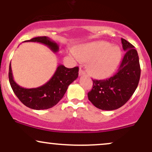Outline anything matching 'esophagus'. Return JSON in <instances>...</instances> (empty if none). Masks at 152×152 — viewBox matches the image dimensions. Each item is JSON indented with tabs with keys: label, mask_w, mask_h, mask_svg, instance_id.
I'll use <instances>...</instances> for the list:
<instances>
[{
	"label": "esophagus",
	"mask_w": 152,
	"mask_h": 152,
	"mask_svg": "<svg viewBox=\"0 0 152 152\" xmlns=\"http://www.w3.org/2000/svg\"><path fill=\"white\" fill-rule=\"evenodd\" d=\"M85 74V71H84L83 69L80 67V69H79V75L81 76V75H83Z\"/></svg>",
	"instance_id": "1"
}]
</instances>
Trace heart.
I'll list each match as a JSON object with an SVG mask.
<instances>
[{
  "mask_svg": "<svg viewBox=\"0 0 152 152\" xmlns=\"http://www.w3.org/2000/svg\"><path fill=\"white\" fill-rule=\"evenodd\" d=\"M72 55L86 61L91 74L98 79H105L114 74L117 68L122 51L117 45L104 41L93 42L75 47Z\"/></svg>",
  "mask_w": 152,
  "mask_h": 152,
  "instance_id": "b5f03b06",
  "label": "heart"
}]
</instances>
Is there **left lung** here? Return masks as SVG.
<instances>
[{"mask_svg": "<svg viewBox=\"0 0 152 152\" xmlns=\"http://www.w3.org/2000/svg\"><path fill=\"white\" fill-rule=\"evenodd\" d=\"M125 55L118 71L107 80H92L93 87L88 99L94 106L102 110H115L123 106L132 96L138 86L141 69L134 46L122 38Z\"/></svg>", "mask_w": 152, "mask_h": 152, "instance_id": "1", "label": "left lung"}]
</instances>
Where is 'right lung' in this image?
<instances>
[{
  "instance_id": "add662e5",
  "label": "right lung",
  "mask_w": 152,
  "mask_h": 152,
  "mask_svg": "<svg viewBox=\"0 0 152 152\" xmlns=\"http://www.w3.org/2000/svg\"><path fill=\"white\" fill-rule=\"evenodd\" d=\"M25 42H37L44 44L53 53H58L59 45L48 37H37ZM79 67L67 68L58 65L55 74L48 83L36 88L27 89L20 87L14 81L11 65L9 66V82L14 93L26 107L33 110H46L54 107L63 97L67 87L78 77Z\"/></svg>"
}]
</instances>
